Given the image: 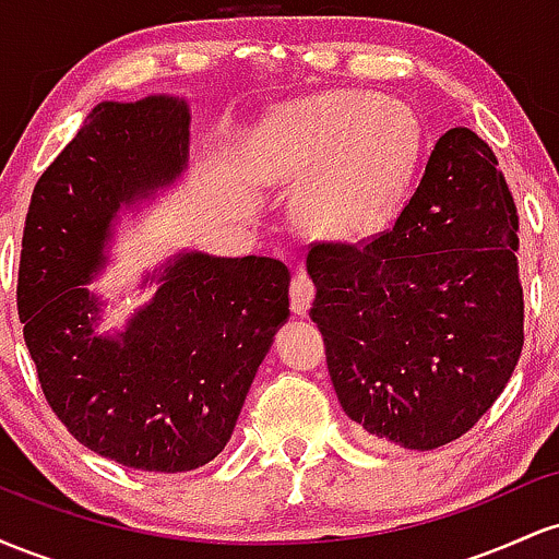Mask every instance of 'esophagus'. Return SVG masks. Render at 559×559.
<instances>
[{
    "mask_svg": "<svg viewBox=\"0 0 559 559\" xmlns=\"http://www.w3.org/2000/svg\"><path fill=\"white\" fill-rule=\"evenodd\" d=\"M316 297V281L310 273L297 271L292 278V310L297 316H305L310 310V301Z\"/></svg>",
    "mask_w": 559,
    "mask_h": 559,
    "instance_id": "34e87169",
    "label": "esophagus"
}]
</instances>
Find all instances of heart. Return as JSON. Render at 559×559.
I'll use <instances>...</instances> for the list:
<instances>
[{
    "label": "heart",
    "mask_w": 559,
    "mask_h": 559,
    "mask_svg": "<svg viewBox=\"0 0 559 559\" xmlns=\"http://www.w3.org/2000/svg\"><path fill=\"white\" fill-rule=\"evenodd\" d=\"M275 168L299 176L323 165L305 199L307 226L365 236L386 215L418 155V123L370 94H329L275 115L267 128Z\"/></svg>",
    "instance_id": "obj_1"
}]
</instances>
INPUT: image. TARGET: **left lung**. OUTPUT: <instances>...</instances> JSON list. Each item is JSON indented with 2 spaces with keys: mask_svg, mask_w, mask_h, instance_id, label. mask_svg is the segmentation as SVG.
Returning a JSON list of instances; mask_svg holds the SVG:
<instances>
[{
  "mask_svg": "<svg viewBox=\"0 0 559 559\" xmlns=\"http://www.w3.org/2000/svg\"><path fill=\"white\" fill-rule=\"evenodd\" d=\"M518 234L493 150L452 128L394 226L312 243L310 316L338 404L370 436L426 452L497 402L525 338Z\"/></svg>",
  "mask_w": 559,
  "mask_h": 559,
  "instance_id": "left-lung-1",
  "label": "left lung"
}]
</instances>
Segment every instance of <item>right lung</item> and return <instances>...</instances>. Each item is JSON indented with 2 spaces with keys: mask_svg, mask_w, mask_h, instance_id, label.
Returning <instances> with one entry per match:
<instances>
[{
  "mask_svg": "<svg viewBox=\"0 0 559 559\" xmlns=\"http://www.w3.org/2000/svg\"><path fill=\"white\" fill-rule=\"evenodd\" d=\"M189 110L173 96L102 102L31 194L17 316L47 404L83 447L150 473L207 465L228 444L275 329L288 316L284 262L181 254L120 338L94 333L83 284L120 202L186 165Z\"/></svg>",
  "mask_w": 559,
  "mask_h": 559,
  "instance_id": "right-lung-1",
  "label": "right lung"
}]
</instances>
